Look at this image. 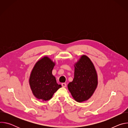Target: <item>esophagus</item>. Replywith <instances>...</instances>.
<instances>
[{
	"label": "esophagus",
	"instance_id": "obj_1",
	"mask_svg": "<svg viewBox=\"0 0 128 128\" xmlns=\"http://www.w3.org/2000/svg\"><path fill=\"white\" fill-rule=\"evenodd\" d=\"M61 84H62V86L63 87H66L67 86V84H66V83H62Z\"/></svg>",
	"mask_w": 128,
	"mask_h": 128
}]
</instances>
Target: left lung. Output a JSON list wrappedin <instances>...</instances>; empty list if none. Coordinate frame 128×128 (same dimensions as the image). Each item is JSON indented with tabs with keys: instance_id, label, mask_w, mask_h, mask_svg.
<instances>
[{
	"instance_id": "obj_1",
	"label": "left lung",
	"mask_w": 128,
	"mask_h": 128,
	"mask_svg": "<svg viewBox=\"0 0 128 128\" xmlns=\"http://www.w3.org/2000/svg\"><path fill=\"white\" fill-rule=\"evenodd\" d=\"M74 67V77L68 88L75 100L82 102L93 94L98 84L97 74L94 64L85 55L81 57Z\"/></svg>"
}]
</instances>
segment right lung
<instances>
[{"label":"right lung","instance_id":"obj_1","mask_svg":"<svg viewBox=\"0 0 128 128\" xmlns=\"http://www.w3.org/2000/svg\"><path fill=\"white\" fill-rule=\"evenodd\" d=\"M54 65L49 58L44 57L35 64L31 71L29 78L30 88L34 96L40 100H50L62 87L52 74Z\"/></svg>","mask_w":128,"mask_h":128}]
</instances>
